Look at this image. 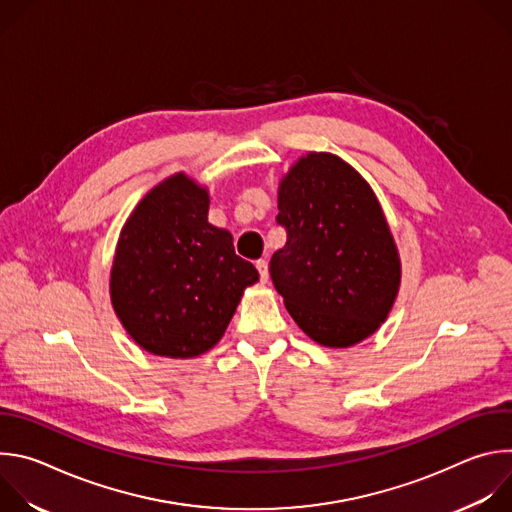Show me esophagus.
Wrapping results in <instances>:
<instances>
[{
	"label": "esophagus",
	"instance_id": "1",
	"mask_svg": "<svg viewBox=\"0 0 512 512\" xmlns=\"http://www.w3.org/2000/svg\"><path fill=\"white\" fill-rule=\"evenodd\" d=\"M255 267H257V271H259L261 281L265 283V281L269 279V267H267V261H265V259H259V261L255 263Z\"/></svg>",
	"mask_w": 512,
	"mask_h": 512
}]
</instances>
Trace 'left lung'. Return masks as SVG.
<instances>
[{
	"label": "left lung",
	"instance_id": "left-lung-1",
	"mask_svg": "<svg viewBox=\"0 0 512 512\" xmlns=\"http://www.w3.org/2000/svg\"><path fill=\"white\" fill-rule=\"evenodd\" d=\"M277 208L287 241L269 273L289 316L328 348L377 332L397 298L401 259L369 182L338 156L310 152L281 178Z\"/></svg>",
	"mask_w": 512,
	"mask_h": 512
}]
</instances>
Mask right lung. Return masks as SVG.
<instances>
[{
	"instance_id": "obj_1",
	"label": "right lung",
	"mask_w": 512,
	"mask_h": 512,
	"mask_svg": "<svg viewBox=\"0 0 512 512\" xmlns=\"http://www.w3.org/2000/svg\"><path fill=\"white\" fill-rule=\"evenodd\" d=\"M210 196L184 172L145 194L121 229L111 304L127 334L158 356L192 358L223 338L245 287L259 281L233 235L208 223Z\"/></svg>"
}]
</instances>
